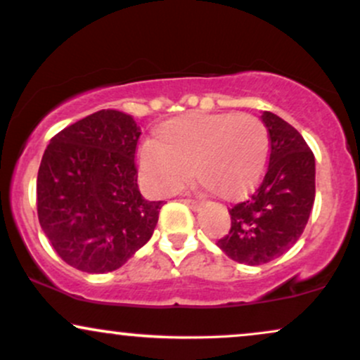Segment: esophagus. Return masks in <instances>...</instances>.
<instances>
[{
  "label": "esophagus",
  "mask_w": 360,
  "mask_h": 360,
  "mask_svg": "<svg viewBox=\"0 0 360 360\" xmlns=\"http://www.w3.org/2000/svg\"><path fill=\"white\" fill-rule=\"evenodd\" d=\"M184 203L189 206V208H193V210H200L201 206H203V203H201V201H196V200H184Z\"/></svg>",
  "instance_id": "esophagus-1"
}]
</instances>
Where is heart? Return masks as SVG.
I'll return each instance as SVG.
<instances>
[{"label":"heart","mask_w":360,"mask_h":360,"mask_svg":"<svg viewBox=\"0 0 360 360\" xmlns=\"http://www.w3.org/2000/svg\"><path fill=\"white\" fill-rule=\"evenodd\" d=\"M269 157L260 120L237 113L183 115L157 127L140 150L139 171L155 194H169L193 174L221 198L242 196L257 184Z\"/></svg>","instance_id":"1"}]
</instances>
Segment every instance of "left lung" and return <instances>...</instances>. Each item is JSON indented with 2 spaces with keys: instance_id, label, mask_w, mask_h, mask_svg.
<instances>
[{
  "instance_id": "obj_1",
  "label": "left lung",
  "mask_w": 360,
  "mask_h": 360,
  "mask_svg": "<svg viewBox=\"0 0 360 360\" xmlns=\"http://www.w3.org/2000/svg\"><path fill=\"white\" fill-rule=\"evenodd\" d=\"M269 160L257 189L229 210L232 225L217 245L237 262L260 266L291 249L315 203V155L295 127L264 111Z\"/></svg>"
}]
</instances>
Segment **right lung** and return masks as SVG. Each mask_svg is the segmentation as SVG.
Wrapping results in <instances>:
<instances>
[{
    "mask_svg": "<svg viewBox=\"0 0 360 360\" xmlns=\"http://www.w3.org/2000/svg\"><path fill=\"white\" fill-rule=\"evenodd\" d=\"M130 115L101 110L65 127L45 148L37 176V213L57 255L101 274L122 267L148 242L162 201L143 200Z\"/></svg>",
    "mask_w": 360,
    "mask_h": 360,
    "instance_id": "1",
    "label": "right lung"
}]
</instances>
